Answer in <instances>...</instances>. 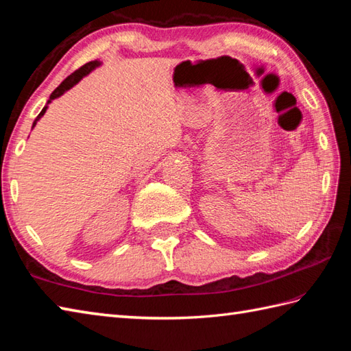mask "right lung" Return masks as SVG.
<instances>
[{"mask_svg": "<svg viewBox=\"0 0 351 351\" xmlns=\"http://www.w3.org/2000/svg\"><path fill=\"white\" fill-rule=\"evenodd\" d=\"M96 66H99V62H88V63H86L84 66H81V68H80V69H77L75 72H72L71 75H69L68 78H66V80H63V83H62L60 86H58L54 92L51 93L48 104H49L52 99H56V98H58V96H60V95H63L66 90H69V88H71L72 86H75L81 78H83L84 75H87V73L90 72V71H93V69L96 68ZM45 111H47V107H43V110L40 111L39 116L36 117V121H34L33 126H34V125H36V122L39 121V119L45 114Z\"/></svg>", "mask_w": 351, "mask_h": 351, "instance_id": "1", "label": "right lung"}]
</instances>
